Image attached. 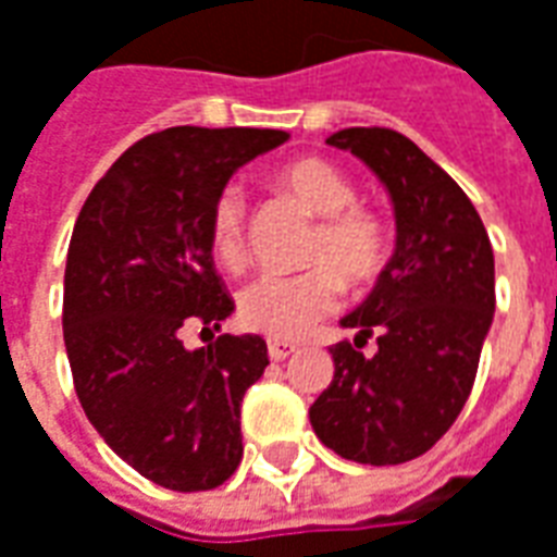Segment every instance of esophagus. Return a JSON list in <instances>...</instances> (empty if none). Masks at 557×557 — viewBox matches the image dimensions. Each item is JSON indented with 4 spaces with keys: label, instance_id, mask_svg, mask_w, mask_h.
Listing matches in <instances>:
<instances>
[{
    "label": "esophagus",
    "instance_id": "1",
    "mask_svg": "<svg viewBox=\"0 0 557 557\" xmlns=\"http://www.w3.org/2000/svg\"><path fill=\"white\" fill-rule=\"evenodd\" d=\"M298 352V344H292V341H268V356L274 361H286L289 356H295Z\"/></svg>",
    "mask_w": 557,
    "mask_h": 557
}]
</instances>
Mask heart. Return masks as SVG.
Masks as SVG:
<instances>
[{
	"mask_svg": "<svg viewBox=\"0 0 557 557\" xmlns=\"http://www.w3.org/2000/svg\"><path fill=\"white\" fill-rule=\"evenodd\" d=\"M274 186L310 216H317L307 240L301 274H265L238 295L240 322L274 341H295L319 325L344 301V287L371 289L388 265L386 223L364 205H356V186L329 159L305 157L286 162ZM208 247L216 265L238 271L247 259V205L235 186L220 189L208 213Z\"/></svg>",
	"mask_w": 557,
	"mask_h": 557,
	"instance_id": "b5f03b06",
	"label": "heart"
}]
</instances>
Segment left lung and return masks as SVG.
Here are the masks:
<instances>
[{
	"mask_svg": "<svg viewBox=\"0 0 557 557\" xmlns=\"http://www.w3.org/2000/svg\"><path fill=\"white\" fill-rule=\"evenodd\" d=\"M332 147L371 165L395 205L398 240L368 301L344 317L356 341L334 344V380L310 425L359 465H404L453 428L495 317V252L465 189L407 135L341 129ZM373 336L377 349L360 346Z\"/></svg>",
	"mask_w": 557,
	"mask_h": 557,
	"instance_id": "8db88e82",
	"label": "left lung"
}]
</instances>
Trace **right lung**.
<instances>
[{"label":"right lung","mask_w":557,"mask_h":557,"mask_svg":"<svg viewBox=\"0 0 557 557\" xmlns=\"http://www.w3.org/2000/svg\"><path fill=\"white\" fill-rule=\"evenodd\" d=\"M280 129L171 126L135 141L77 213L62 337L84 413L126 465L171 492H211L240 465V400L265 373L256 334H220L235 301L208 213ZM189 327L212 344L189 350Z\"/></svg>","instance_id":"add662e5"}]
</instances>
